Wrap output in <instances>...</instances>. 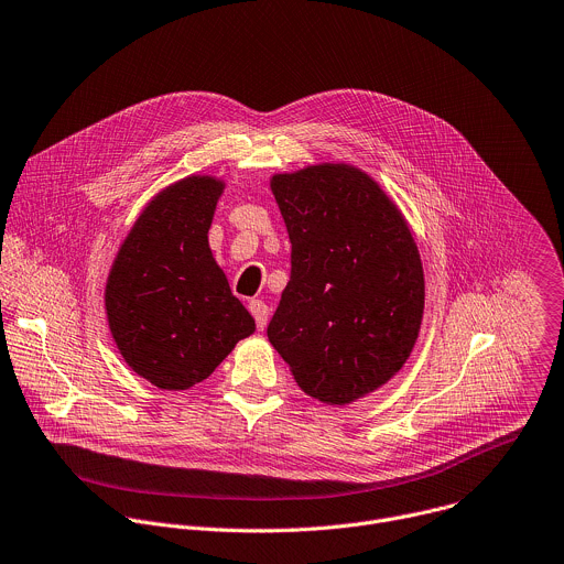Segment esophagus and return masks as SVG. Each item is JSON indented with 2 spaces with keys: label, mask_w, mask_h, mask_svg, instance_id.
<instances>
[{
  "label": "esophagus",
  "mask_w": 564,
  "mask_h": 564,
  "mask_svg": "<svg viewBox=\"0 0 564 564\" xmlns=\"http://www.w3.org/2000/svg\"><path fill=\"white\" fill-rule=\"evenodd\" d=\"M248 307H250V312H252V316H254V321H257V327H259V329H265L268 316H270L268 305H265L261 299H252Z\"/></svg>",
  "instance_id": "1"
}]
</instances>
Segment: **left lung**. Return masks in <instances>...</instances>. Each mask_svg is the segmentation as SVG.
Returning a JSON list of instances; mask_svg holds the SVG:
<instances>
[{
    "mask_svg": "<svg viewBox=\"0 0 564 564\" xmlns=\"http://www.w3.org/2000/svg\"><path fill=\"white\" fill-rule=\"evenodd\" d=\"M292 274L268 338L296 386L325 405L383 388L410 358L425 310L412 230L383 187L349 163L272 174Z\"/></svg>",
    "mask_w": 564,
    "mask_h": 564,
    "instance_id": "8db88e82",
    "label": "left lung"
}]
</instances>
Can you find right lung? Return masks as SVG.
Instances as JSON below:
<instances>
[{"instance_id":"right-lung-1","label":"right lung","mask_w":564,"mask_h":564,"mask_svg":"<svg viewBox=\"0 0 564 564\" xmlns=\"http://www.w3.org/2000/svg\"><path fill=\"white\" fill-rule=\"evenodd\" d=\"M226 181L191 174L156 193L132 224L108 272L104 303L128 367L159 390L206 381L241 338L252 314L217 265L208 230Z\"/></svg>"}]
</instances>
